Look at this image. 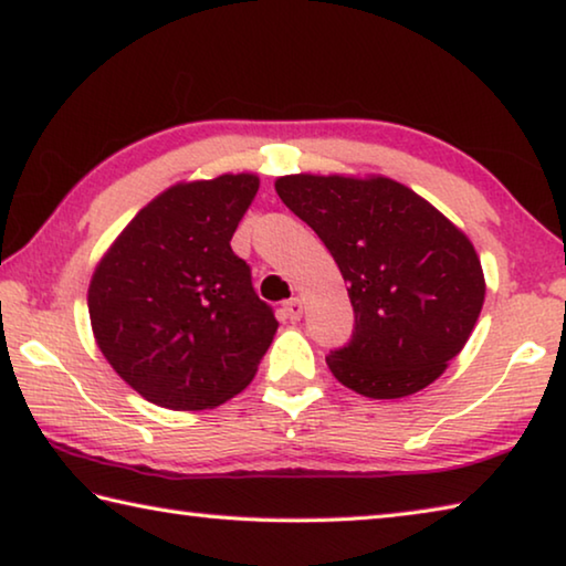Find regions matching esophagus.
<instances>
[{
    "mask_svg": "<svg viewBox=\"0 0 566 566\" xmlns=\"http://www.w3.org/2000/svg\"><path fill=\"white\" fill-rule=\"evenodd\" d=\"M282 312H284V317H290L292 323H297V319L302 317V300H300V297L286 300V302H284V307H282Z\"/></svg>",
    "mask_w": 566,
    "mask_h": 566,
    "instance_id": "1",
    "label": "esophagus"
}]
</instances>
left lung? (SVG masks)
Listing matches in <instances>:
<instances>
[{"mask_svg": "<svg viewBox=\"0 0 566 566\" xmlns=\"http://www.w3.org/2000/svg\"><path fill=\"white\" fill-rule=\"evenodd\" d=\"M276 192L331 251L356 312L350 343L327 356L368 399L427 389L465 348L485 300L470 239L407 185L384 175H284Z\"/></svg>", "mask_w": 566, "mask_h": 566, "instance_id": "8db88e82", "label": "left lung"}]
</instances>
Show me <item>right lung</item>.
<instances>
[{"instance_id": "right-lung-1", "label": "right lung", "mask_w": 566, "mask_h": 566, "mask_svg": "<svg viewBox=\"0 0 566 566\" xmlns=\"http://www.w3.org/2000/svg\"><path fill=\"white\" fill-rule=\"evenodd\" d=\"M256 190L251 172L177 182L96 264L88 315L98 350L157 407L200 411L229 401L274 340L280 323L231 249Z\"/></svg>"}]
</instances>
